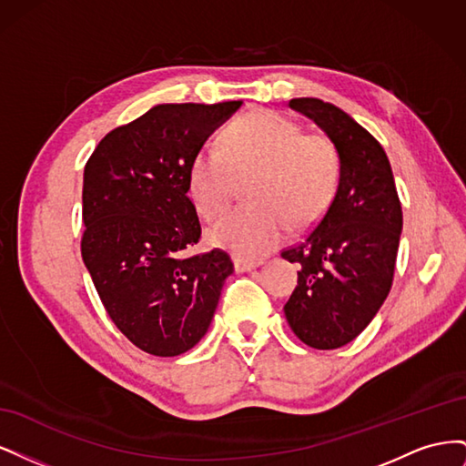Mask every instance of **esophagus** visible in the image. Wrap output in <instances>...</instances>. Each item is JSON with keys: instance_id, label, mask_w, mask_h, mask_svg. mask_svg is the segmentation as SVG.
<instances>
[{"instance_id": "34e87169", "label": "esophagus", "mask_w": 466, "mask_h": 466, "mask_svg": "<svg viewBox=\"0 0 466 466\" xmlns=\"http://www.w3.org/2000/svg\"><path fill=\"white\" fill-rule=\"evenodd\" d=\"M262 262L258 260H245V258H237L235 260V270L237 272H250L255 270V268H258Z\"/></svg>"}]
</instances>
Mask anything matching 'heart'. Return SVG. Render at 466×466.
I'll use <instances>...</instances> for the list:
<instances>
[{"instance_id":"1","label":"heart","mask_w":466,"mask_h":466,"mask_svg":"<svg viewBox=\"0 0 466 466\" xmlns=\"http://www.w3.org/2000/svg\"><path fill=\"white\" fill-rule=\"evenodd\" d=\"M221 147L200 149L188 171L192 202L206 219L229 208L238 180L258 178L248 192L255 208L219 219L209 231L214 245L255 260L281 243L289 225L309 228L329 209L340 180V157L329 137L305 134L279 112L257 110L223 130Z\"/></svg>"}]
</instances>
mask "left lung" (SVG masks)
Listing matches in <instances>:
<instances>
[{
    "mask_svg": "<svg viewBox=\"0 0 466 466\" xmlns=\"http://www.w3.org/2000/svg\"><path fill=\"white\" fill-rule=\"evenodd\" d=\"M340 157V180L327 214L281 258L299 264L284 307L295 336L317 350L342 348L368 327L387 299L402 233V208L385 149L342 108L291 98Z\"/></svg>",
    "mask_w": 466,
    "mask_h": 466,
    "instance_id": "1",
    "label": "left lung"
}]
</instances>
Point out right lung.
Segmentation results:
<instances>
[{"label":"right lung","instance_id":"right-lung-1","mask_svg":"<svg viewBox=\"0 0 466 466\" xmlns=\"http://www.w3.org/2000/svg\"><path fill=\"white\" fill-rule=\"evenodd\" d=\"M243 101L157 105L108 132L83 173L81 257L118 330L151 356L198 344L233 274L228 252L194 255V155Z\"/></svg>","mask_w":466,"mask_h":466}]
</instances>
